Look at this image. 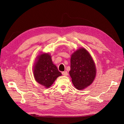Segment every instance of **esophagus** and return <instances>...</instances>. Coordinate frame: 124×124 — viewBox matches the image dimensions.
<instances>
[{"mask_svg": "<svg viewBox=\"0 0 124 124\" xmlns=\"http://www.w3.org/2000/svg\"><path fill=\"white\" fill-rule=\"evenodd\" d=\"M62 73L63 75V76H68V72H67V71H63V72H62Z\"/></svg>", "mask_w": 124, "mask_h": 124, "instance_id": "esophagus-1", "label": "esophagus"}]
</instances>
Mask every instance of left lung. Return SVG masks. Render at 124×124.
I'll return each mask as SVG.
<instances>
[{
	"label": "left lung",
	"instance_id": "left-lung-1",
	"mask_svg": "<svg viewBox=\"0 0 124 124\" xmlns=\"http://www.w3.org/2000/svg\"><path fill=\"white\" fill-rule=\"evenodd\" d=\"M69 74L75 87L83 90L93 83L96 68L90 53L81 47L73 53L70 60Z\"/></svg>",
	"mask_w": 124,
	"mask_h": 124
}]
</instances>
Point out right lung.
<instances>
[{
  "label": "right lung",
  "mask_w": 124,
  "mask_h": 124,
  "mask_svg": "<svg viewBox=\"0 0 124 124\" xmlns=\"http://www.w3.org/2000/svg\"><path fill=\"white\" fill-rule=\"evenodd\" d=\"M33 73L36 81L45 88H49L62 73L53 64L48 53H41L38 55L34 64Z\"/></svg>",
  "instance_id": "1"
}]
</instances>
